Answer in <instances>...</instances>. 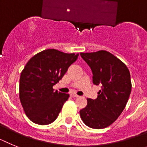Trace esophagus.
<instances>
[{
    "instance_id": "34e87169",
    "label": "esophagus",
    "mask_w": 147,
    "mask_h": 147,
    "mask_svg": "<svg viewBox=\"0 0 147 147\" xmlns=\"http://www.w3.org/2000/svg\"><path fill=\"white\" fill-rule=\"evenodd\" d=\"M71 96H72V98H78V97H79V95H76V94H74V93H72V94H71Z\"/></svg>"
}]
</instances>
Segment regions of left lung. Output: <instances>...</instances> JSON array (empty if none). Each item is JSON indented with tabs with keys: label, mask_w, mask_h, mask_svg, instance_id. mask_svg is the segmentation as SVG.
Segmentation results:
<instances>
[{
	"label": "left lung",
	"mask_w": 147,
	"mask_h": 147,
	"mask_svg": "<svg viewBox=\"0 0 147 147\" xmlns=\"http://www.w3.org/2000/svg\"><path fill=\"white\" fill-rule=\"evenodd\" d=\"M92 72V82L102 85L95 100L87 98V105L80 111L84 123L90 128L109 127L123 112L131 93L132 83L127 66L105 50L81 52Z\"/></svg>",
	"instance_id": "obj_1"
}]
</instances>
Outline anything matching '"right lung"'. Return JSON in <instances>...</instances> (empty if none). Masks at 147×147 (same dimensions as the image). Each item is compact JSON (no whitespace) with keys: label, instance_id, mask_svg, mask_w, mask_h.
<instances>
[{"label":"right lung","instance_id":"right-lung-1","mask_svg":"<svg viewBox=\"0 0 147 147\" xmlns=\"http://www.w3.org/2000/svg\"><path fill=\"white\" fill-rule=\"evenodd\" d=\"M79 54L49 49L34 55L20 73L19 98L33 123L47 125L58 118L69 95L53 89Z\"/></svg>","mask_w":147,"mask_h":147}]
</instances>
